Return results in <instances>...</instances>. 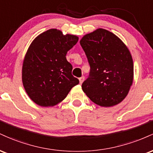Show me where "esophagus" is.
Here are the masks:
<instances>
[{"label":"esophagus","mask_w":153,"mask_h":153,"mask_svg":"<svg viewBox=\"0 0 153 153\" xmlns=\"http://www.w3.org/2000/svg\"><path fill=\"white\" fill-rule=\"evenodd\" d=\"M84 79H85V78H84L83 76H82L81 78H79V82H80V84H82V82L84 81Z\"/></svg>","instance_id":"obj_1"}]
</instances>
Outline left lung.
I'll return each instance as SVG.
<instances>
[{
    "mask_svg": "<svg viewBox=\"0 0 153 153\" xmlns=\"http://www.w3.org/2000/svg\"><path fill=\"white\" fill-rule=\"evenodd\" d=\"M80 44L91 66L82 89L100 106L119 104L126 98L134 79V64L129 49L117 35L99 29L82 36Z\"/></svg>",
    "mask_w": 153,
    "mask_h": 153,
    "instance_id": "1",
    "label": "left lung"
}]
</instances>
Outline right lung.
Returning a JSON list of instances; mask_svg holds the SVG:
<instances>
[{"label":"right lung","instance_id":"obj_1","mask_svg":"<svg viewBox=\"0 0 153 153\" xmlns=\"http://www.w3.org/2000/svg\"><path fill=\"white\" fill-rule=\"evenodd\" d=\"M78 41L76 35L51 29L38 35L29 45L23 61L22 82L36 104L55 106L79 83L66 59L68 52Z\"/></svg>","mask_w":153,"mask_h":153}]
</instances>
